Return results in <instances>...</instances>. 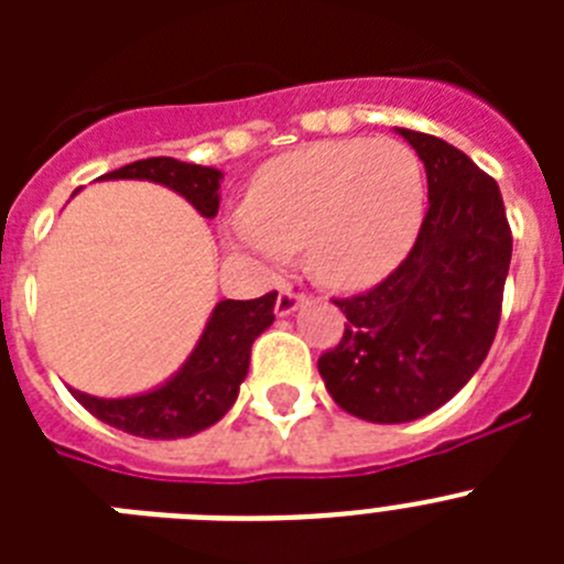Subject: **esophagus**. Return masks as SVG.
I'll return each mask as SVG.
<instances>
[{"instance_id":"obj_1","label":"esophagus","mask_w":564,"mask_h":564,"mask_svg":"<svg viewBox=\"0 0 564 564\" xmlns=\"http://www.w3.org/2000/svg\"><path fill=\"white\" fill-rule=\"evenodd\" d=\"M302 302H305V296H302V293H296V291H291V288H285V291H279V296H276V316H291L293 311H296L299 305H302Z\"/></svg>"}]
</instances>
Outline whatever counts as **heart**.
Listing matches in <instances>:
<instances>
[{
	"instance_id": "b5f03b06",
	"label": "heart",
	"mask_w": 564,
	"mask_h": 564,
	"mask_svg": "<svg viewBox=\"0 0 564 564\" xmlns=\"http://www.w3.org/2000/svg\"><path fill=\"white\" fill-rule=\"evenodd\" d=\"M423 212V169L410 147L344 138L259 169L226 239L262 268L288 265L293 248H305L307 271L322 285L364 291L406 259Z\"/></svg>"
}]
</instances>
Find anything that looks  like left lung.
I'll return each instance as SVG.
<instances>
[{
	"label": "left lung",
	"mask_w": 564,
	"mask_h": 564,
	"mask_svg": "<svg viewBox=\"0 0 564 564\" xmlns=\"http://www.w3.org/2000/svg\"><path fill=\"white\" fill-rule=\"evenodd\" d=\"M395 132L423 161L430 212L381 285L336 302L344 336L318 358L333 401L370 423L417 421L466 387L495 341L511 265L500 186L435 134Z\"/></svg>",
	"instance_id": "left-lung-1"
}]
</instances>
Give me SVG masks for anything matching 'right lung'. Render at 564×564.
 <instances>
[{
  "instance_id": "add662e5",
  "label": "right lung",
  "mask_w": 564,
  "mask_h": 564,
  "mask_svg": "<svg viewBox=\"0 0 564 564\" xmlns=\"http://www.w3.org/2000/svg\"><path fill=\"white\" fill-rule=\"evenodd\" d=\"M101 181H149L186 197L200 217L214 220L220 208L223 172L174 158H147L104 174ZM276 293L237 302H217L200 338L181 370L154 390L127 398H98L69 387L73 398L98 421L149 441L192 437L220 421L239 395L251 364V344L273 325Z\"/></svg>"
}]
</instances>
